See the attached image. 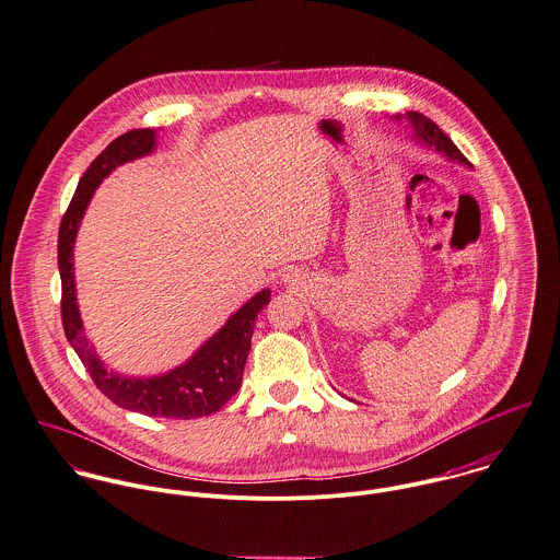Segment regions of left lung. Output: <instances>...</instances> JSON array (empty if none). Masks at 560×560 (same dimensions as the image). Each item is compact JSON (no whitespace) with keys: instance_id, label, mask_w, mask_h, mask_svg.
Returning a JSON list of instances; mask_svg holds the SVG:
<instances>
[{"instance_id":"obj_1","label":"left lung","mask_w":560,"mask_h":560,"mask_svg":"<svg viewBox=\"0 0 560 560\" xmlns=\"http://www.w3.org/2000/svg\"><path fill=\"white\" fill-rule=\"evenodd\" d=\"M406 118L410 120V125L415 128V132H417V139L421 141V143H425V145H430V148H434L438 152H442L446 159H451V161H457V163H464V165H470L468 163V159L459 152V148L451 141V137L448 135H444L435 122H432L430 118H425L423 114H419V112H408L406 114ZM395 120L399 122L401 120V116H395Z\"/></svg>"}]
</instances>
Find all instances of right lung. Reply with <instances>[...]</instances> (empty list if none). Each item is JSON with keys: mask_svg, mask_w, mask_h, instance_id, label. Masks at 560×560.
Returning a JSON list of instances; mask_svg holds the SVG:
<instances>
[{"mask_svg": "<svg viewBox=\"0 0 560 560\" xmlns=\"http://www.w3.org/2000/svg\"><path fill=\"white\" fill-rule=\"evenodd\" d=\"M156 145L154 128H135L114 139L85 170L60 223L58 266L62 277V324L96 388L116 406L161 419H199L217 412L241 388L257 313L270 303V290L257 292L180 368L152 377L107 372L85 339L74 290V238L96 187L118 165L145 156Z\"/></svg>", "mask_w": 560, "mask_h": 560, "instance_id": "1", "label": "right lung"}]
</instances>
